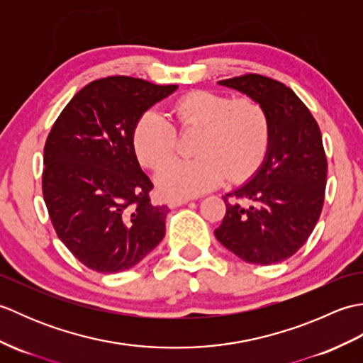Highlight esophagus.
<instances>
[{
	"label": "esophagus",
	"mask_w": 363,
	"mask_h": 363,
	"mask_svg": "<svg viewBox=\"0 0 363 363\" xmlns=\"http://www.w3.org/2000/svg\"><path fill=\"white\" fill-rule=\"evenodd\" d=\"M190 201V198H174V199H168L167 204L169 209H174V207H179L182 204H187Z\"/></svg>",
	"instance_id": "esophagus-1"
}]
</instances>
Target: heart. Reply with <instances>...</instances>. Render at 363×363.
I'll return each mask as SVG.
<instances>
[{
	"label": "heart",
	"instance_id": "1",
	"mask_svg": "<svg viewBox=\"0 0 363 363\" xmlns=\"http://www.w3.org/2000/svg\"><path fill=\"white\" fill-rule=\"evenodd\" d=\"M173 113L182 130H201L196 159L169 162L156 176L167 198L203 195L226 179L243 181L260 167L269 143V121L264 107L250 98L233 101L213 91H191L177 99ZM138 160L159 168L174 156L177 133L156 109L145 111L133 129Z\"/></svg>",
	"mask_w": 363,
	"mask_h": 363
}]
</instances>
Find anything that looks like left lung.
Wrapping results in <instances>:
<instances>
[{"mask_svg": "<svg viewBox=\"0 0 363 363\" xmlns=\"http://www.w3.org/2000/svg\"><path fill=\"white\" fill-rule=\"evenodd\" d=\"M218 84L264 107L269 143L257 172L223 196L226 215L215 237L248 264H277L307 242L325 203L328 162L320 128L279 81L245 74Z\"/></svg>", "mask_w": 363, "mask_h": 363, "instance_id": "left-lung-1", "label": "left lung"}]
</instances>
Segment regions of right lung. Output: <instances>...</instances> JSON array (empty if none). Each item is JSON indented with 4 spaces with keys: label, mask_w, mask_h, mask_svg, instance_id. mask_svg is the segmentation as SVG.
Returning a JSON list of instances; mask_svg holds the SVG:
<instances>
[{
    "label": "right lung",
    "mask_w": 363,
    "mask_h": 363,
    "mask_svg": "<svg viewBox=\"0 0 363 363\" xmlns=\"http://www.w3.org/2000/svg\"><path fill=\"white\" fill-rule=\"evenodd\" d=\"M177 86L111 76L81 89L60 112L43 151V199L57 237L98 273L133 268L165 235L167 206L150 201L138 164V117Z\"/></svg>",
    "instance_id": "obj_1"
}]
</instances>
